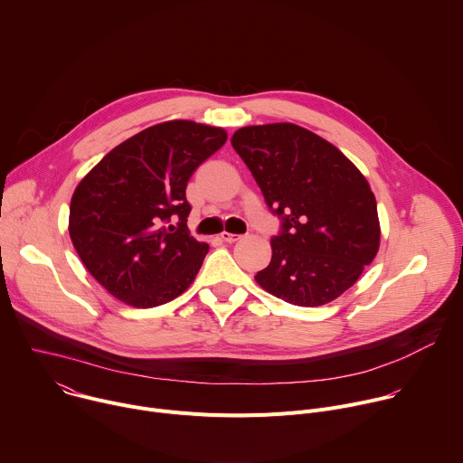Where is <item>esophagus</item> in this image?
<instances>
[{
    "label": "esophagus",
    "mask_w": 463,
    "mask_h": 463,
    "mask_svg": "<svg viewBox=\"0 0 463 463\" xmlns=\"http://www.w3.org/2000/svg\"><path fill=\"white\" fill-rule=\"evenodd\" d=\"M241 236L240 234H232V232H222V240L227 241V243H234L238 241Z\"/></svg>",
    "instance_id": "1"
}]
</instances>
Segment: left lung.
Returning a JSON list of instances; mask_svg holds the SVG:
<instances>
[{
  "mask_svg": "<svg viewBox=\"0 0 463 463\" xmlns=\"http://www.w3.org/2000/svg\"><path fill=\"white\" fill-rule=\"evenodd\" d=\"M231 145L280 220L256 282L304 307L343 295L379 249L377 203L364 175L334 145L289 122L240 128Z\"/></svg>",
  "mask_w": 463,
  "mask_h": 463,
  "instance_id": "1",
  "label": "left lung"
}]
</instances>
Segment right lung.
<instances>
[{
	"label": "right lung",
	"instance_id": "add662e5",
	"mask_svg": "<svg viewBox=\"0 0 463 463\" xmlns=\"http://www.w3.org/2000/svg\"><path fill=\"white\" fill-rule=\"evenodd\" d=\"M227 141L192 120L150 126L113 148L77 186L70 234L91 277L115 298L156 307L200 271L207 243L186 227V183Z\"/></svg>",
	"mask_w": 463,
	"mask_h": 463
}]
</instances>
